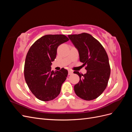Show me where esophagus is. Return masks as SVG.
I'll use <instances>...</instances> for the list:
<instances>
[{"label": "esophagus", "mask_w": 132, "mask_h": 132, "mask_svg": "<svg viewBox=\"0 0 132 132\" xmlns=\"http://www.w3.org/2000/svg\"><path fill=\"white\" fill-rule=\"evenodd\" d=\"M73 73V71H71V70H68V74L70 75H71Z\"/></svg>", "instance_id": "1"}]
</instances>
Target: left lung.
<instances>
[{
	"instance_id": "1",
	"label": "left lung",
	"mask_w": 132,
	"mask_h": 132,
	"mask_svg": "<svg viewBox=\"0 0 132 132\" xmlns=\"http://www.w3.org/2000/svg\"><path fill=\"white\" fill-rule=\"evenodd\" d=\"M68 37L87 70L85 74L74 71L80 78L74 85V91L80 98L93 100L102 94L109 81L111 69L107 54L101 44L89 34L69 35Z\"/></svg>"
}]
</instances>
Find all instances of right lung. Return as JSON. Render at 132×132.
Listing matches in <instances>:
<instances>
[{"mask_svg":"<svg viewBox=\"0 0 132 132\" xmlns=\"http://www.w3.org/2000/svg\"><path fill=\"white\" fill-rule=\"evenodd\" d=\"M69 41L64 35H47L36 41L28 51L25 62L24 76L31 91L39 100L48 101L60 94L68 70H51L58 47Z\"/></svg>","mask_w":132,"mask_h":132,"instance_id":"right-lung-1","label":"right lung"}]
</instances>
